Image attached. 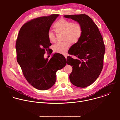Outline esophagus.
Listing matches in <instances>:
<instances>
[{
  "instance_id": "34e87169",
  "label": "esophagus",
  "mask_w": 120,
  "mask_h": 120,
  "mask_svg": "<svg viewBox=\"0 0 120 120\" xmlns=\"http://www.w3.org/2000/svg\"><path fill=\"white\" fill-rule=\"evenodd\" d=\"M64 56L65 57V58L66 59L67 57V54H64Z\"/></svg>"
}]
</instances>
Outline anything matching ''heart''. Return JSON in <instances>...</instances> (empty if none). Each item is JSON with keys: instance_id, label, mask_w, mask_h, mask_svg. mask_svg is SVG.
Segmentation results:
<instances>
[{"instance_id": "1", "label": "heart", "mask_w": 120, "mask_h": 120, "mask_svg": "<svg viewBox=\"0 0 120 120\" xmlns=\"http://www.w3.org/2000/svg\"><path fill=\"white\" fill-rule=\"evenodd\" d=\"M54 27L57 33L64 34L63 39L65 41L59 42L55 45L53 47V50L56 53L64 54L70 47L69 42L75 44L80 38L82 32V27L78 23H74L64 19H61L57 21ZM47 36L51 42H56V35L52 30L48 31Z\"/></svg>"}]
</instances>
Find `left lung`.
<instances>
[{"label": "left lung", "mask_w": 120, "mask_h": 120, "mask_svg": "<svg viewBox=\"0 0 120 120\" xmlns=\"http://www.w3.org/2000/svg\"><path fill=\"white\" fill-rule=\"evenodd\" d=\"M80 24L82 35L78 41L68 51V54L75 56L67 57L68 64L73 71L69 75L71 83L75 86L85 88L98 78L103 67L105 46L104 39L96 25L85 14L65 15Z\"/></svg>", "instance_id": "left-lung-1"}]
</instances>
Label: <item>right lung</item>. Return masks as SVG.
Returning <instances> with one entry per match:
<instances>
[{
  "label": "right lung",
  "instance_id": "right-lung-1",
  "mask_svg": "<svg viewBox=\"0 0 120 120\" xmlns=\"http://www.w3.org/2000/svg\"><path fill=\"white\" fill-rule=\"evenodd\" d=\"M59 16L53 14L40 17L25 23L20 28L15 49L17 61L27 82L35 88L46 90L56 81V73L66 64L65 57L55 53L49 60L44 58L51 45L47 33Z\"/></svg>",
  "mask_w": 120,
  "mask_h": 120
}]
</instances>
